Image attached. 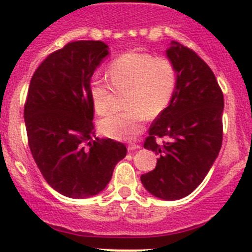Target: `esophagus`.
I'll use <instances>...</instances> for the list:
<instances>
[{"label": "esophagus", "instance_id": "34e87169", "mask_svg": "<svg viewBox=\"0 0 252 252\" xmlns=\"http://www.w3.org/2000/svg\"><path fill=\"white\" fill-rule=\"evenodd\" d=\"M127 149H128V151L137 150V149H140V145H137V144H128Z\"/></svg>", "mask_w": 252, "mask_h": 252}]
</instances>
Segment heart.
<instances>
[{"mask_svg":"<svg viewBox=\"0 0 252 252\" xmlns=\"http://www.w3.org/2000/svg\"><path fill=\"white\" fill-rule=\"evenodd\" d=\"M108 77L94 75L91 79L90 94L93 108L104 115L112 108L116 94L125 93V112H112L99 122L103 135L116 140H132L144 127L146 117H157L173 101L178 86V70L166 57L131 51L111 62Z\"/></svg>","mask_w":252,"mask_h":252,"instance_id":"b5f03b06","label":"heart"}]
</instances>
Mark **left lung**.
I'll list each match as a JSON object with an SVG mask.
<instances>
[{"mask_svg": "<svg viewBox=\"0 0 252 252\" xmlns=\"http://www.w3.org/2000/svg\"><path fill=\"white\" fill-rule=\"evenodd\" d=\"M166 55L178 70V86L149 128L144 148L159 159L153 171L141 175V183L155 197L174 201L202 183L221 150L224 102L212 69L195 51L173 43ZM164 137L168 142L156 141Z\"/></svg>", "mask_w": 252, "mask_h": 252, "instance_id": "1", "label": "left lung"}]
</instances>
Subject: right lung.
Listing matches in <instances>:
<instances>
[{
	"mask_svg": "<svg viewBox=\"0 0 252 252\" xmlns=\"http://www.w3.org/2000/svg\"><path fill=\"white\" fill-rule=\"evenodd\" d=\"M103 41L78 40L37 66L24 107L30 151L44 179L69 198L98 194L126 157L125 144L93 139L91 78L108 54Z\"/></svg>",
	"mask_w": 252,
	"mask_h": 252,
	"instance_id": "right-lung-1",
	"label": "right lung"
}]
</instances>
